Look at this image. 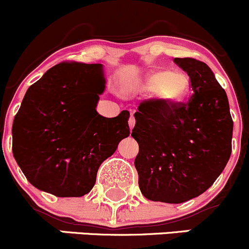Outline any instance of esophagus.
<instances>
[{
	"instance_id": "esophagus-1",
	"label": "esophagus",
	"mask_w": 249,
	"mask_h": 249,
	"mask_svg": "<svg viewBox=\"0 0 249 249\" xmlns=\"http://www.w3.org/2000/svg\"><path fill=\"white\" fill-rule=\"evenodd\" d=\"M135 123H136V120H135L134 114L131 113V115H130V118H129V126H130V129H131V130H132V127L135 126Z\"/></svg>"
}]
</instances>
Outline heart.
<instances>
[{
	"label": "heart",
	"instance_id": "1",
	"mask_svg": "<svg viewBox=\"0 0 249 249\" xmlns=\"http://www.w3.org/2000/svg\"><path fill=\"white\" fill-rule=\"evenodd\" d=\"M139 90L147 96L153 95L160 104L171 105L184 97L188 90V79L179 72L158 70L143 78Z\"/></svg>",
	"mask_w": 249,
	"mask_h": 249
}]
</instances>
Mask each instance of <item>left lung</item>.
Masks as SVG:
<instances>
[{
    "label": "left lung",
    "mask_w": 249,
    "mask_h": 249,
    "mask_svg": "<svg viewBox=\"0 0 249 249\" xmlns=\"http://www.w3.org/2000/svg\"><path fill=\"white\" fill-rule=\"evenodd\" d=\"M173 61L189 76L193 95L171 105L141 102L131 136L140 147L135 167L143 196L180 203L205 193L223 172L233 124L227 92L210 67L193 57Z\"/></svg>",
    "instance_id": "1"
}]
</instances>
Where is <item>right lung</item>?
<instances>
[{"label":"right lung","mask_w":249,"mask_h":249,"mask_svg":"<svg viewBox=\"0 0 249 249\" xmlns=\"http://www.w3.org/2000/svg\"><path fill=\"white\" fill-rule=\"evenodd\" d=\"M101 64L61 62L27 89L14 117L12 150L37 189L59 197L88 194L100 165L130 135V113L96 112L106 87Z\"/></svg>","instance_id":"1"}]
</instances>
